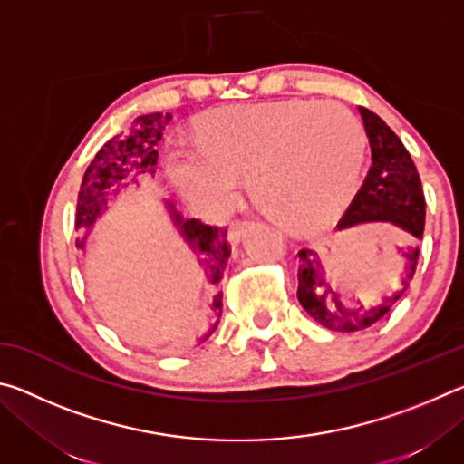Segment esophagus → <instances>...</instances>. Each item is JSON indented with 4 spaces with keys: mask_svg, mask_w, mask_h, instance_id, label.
<instances>
[{
    "mask_svg": "<svg viewBox=\"0 0 464 464\" xmlns=\"http://www.w3.org/2000/svg\"><path fill=\"white\" fill-rule=\"evenodd\" d=\"M249 229H251V227L247 223H235V225H231V229H229V243H231V246L233 247L239 246V243L246 239V235H247Z\"/></svg>",
    "mask_w": 464,
    "mask_h": 464,
    "instance_id": "34e87169",
    "label": "esophagus"
}]
</instances>
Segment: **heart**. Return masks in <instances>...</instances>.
Segmentation results:
<instances>
[{"label": "heart", "instance_id": "heart-1", "mask_svg": "<svg viewBox=\"0 0 464 464\" xmlns=\"http://www.w3.org/2000/svg\"><path fill=\"white\" fill-rule=\"evenodd\" d=\"M196 143H171L166 171L178 192L221 213L243 174L251 198L286 229H315L354 196L366 137L350 110L332 102L286 100L215 110Z\"/></svg>", "mask_w": 464, "mask_h": 464}]
</instances>
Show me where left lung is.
I'll return each instance as SVG.
<instances>
[{"label":"left lung","instance_id":"1","mask_svg":"<svg viewBox=\"0 0 464 464\" xmlns=\"http://www.w3.org/2000/svg\"><path fill=\"white\" fill-rule=\"evenodd\" d=\"M358 112L362 116L368 143H371L372 166L337 229L345 231V237H342L345 243L358 241L366 235V231H358L360 227L382 223L411 235L413 241L407 243L405 247H397V254L403 257V268L397 274V285H391V293H382L374 304H362L354 298L342 301L337 290L332 286V280L327 278L317 251L307 247L298 251V260H301L296 290L298 303L321 325L342 334L362 332V329L374 325L405 295L415 274V266H418V241L421 239L423 223H426V200H423L420 174L401 139L387 127L381 116H376L368 108L360 106ZM325 257L332 266L335 249L329 247ZM387 262L395 266L397 260L391 256Z\"/></svg>","mask_w":464,"mask_h":464}]
</instances>
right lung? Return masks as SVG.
<instances>
[{"mask_svg": "<svg viewBox=\"0 0 464 464\" xmlns=\"http://www.w3.org/2000/svg\"><path fill=\"white\" fill-rule=\"evenodd\" d=\"M169 119V112H149L137 116L127 135H116L100 147V151L85 169L80 194H77V249L85 251V247H88V241L102 215L108 213V204L119 196L122 188H129V184L139 186L140 178L155 176V147L161 140V130L166 129ZM166 208L171 223H174L186 246L196 256V262L202 266L204 274H207V282L217 288L221 285L227 262H229L231 256L227 231L204 225L198 218H186L182 213H178L174 202L169 200H166ZM210 311H213V321H210L207 332L200 335L198 342H207L210 334L217 329L223 313V293H217L213 296Z\"/></svg>", "mask_w": 464, "mask_h": 464, "instance_id": "right-lung-1", "label": "right lung"}]
</instances>
